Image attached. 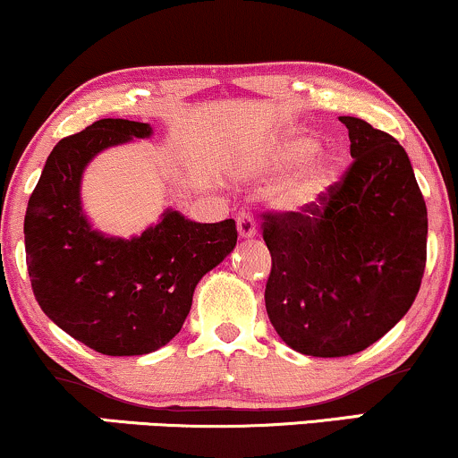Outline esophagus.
<instances>
[{
	"instance_id": "34e87169",
	"label": "esophagus",
	"mask_w": 458,
	"mask_h": 458,
	"mask_svg": "<svg viewBox=\"0 0 458 458\" xmlns=\"http://www.w3.org/2000/svg\"><path fill=\"white\" fill-rule=\"evenodd\" d=\"M236 228H239V234L243 236V239H253L258 233L256 219H253V215L247 211L236 215Z\"/></svg>"
}]
</instances>
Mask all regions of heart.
I'll use <instances>...</instances> for the list:
<instances>
[{"label":"heart","mask_w":458,"mask_h":458,"mask_svg":"<svg viewBox=\"0 0 458 458\" xmlns=\"http://www.w3.org/2000/svg\"><path fill=\"white\" fill-rule=\"evenodd\" d=\"M318 148L319 142L310 131H292L273 147V151L268 153L267 166L271 173H290V170L310 162L318 153ZM335 179H337L335 159H318L279 190L277 205L290 213L310 211L311 207H316L322 200L328 187L335 183Z\"/></svg>","instance_id":"heart-1"}]
</instances>
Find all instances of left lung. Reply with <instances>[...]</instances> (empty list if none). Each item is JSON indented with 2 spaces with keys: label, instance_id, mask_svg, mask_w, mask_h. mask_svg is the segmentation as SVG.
<instances>
[{
  "label": "left lung",
  "instance_id": "1",
  "mask_svg": "<svg viewBox=\"0 0 458 458\" xmlns=\"http://www.w3.org/2000/svg\"><path fill=\"white\" fill-rule=\"evenodd\" d=\"M354 162L305 213H264L271 251L264 302L292 350L362 352L405 316L427 264V205L405 148L358 117H339Z\"/></svg>",
  "mask_w": 458,
  "mask_h": 458
}]
</instances>
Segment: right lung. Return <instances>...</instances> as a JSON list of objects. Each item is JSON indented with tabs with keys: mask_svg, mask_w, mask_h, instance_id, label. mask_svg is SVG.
I'll use <instances>...</instances> for the list:
<instances>
[{
	"mask_svg": "<svg viewBox=\"0 0 458 458\" xmlns=\"http://www.w3.org/2000/svg\"><path fill=\"white\" fill-rule=\"evenodd\" d=\"M151 134L148 123L100 119L62 139L27 202V271L38 305L70 337L106 356L166 345L202 275L236 245L234 219L196 224L173 208L134 239L91 230L81 207L82 170L104 148Z\"/></svg>",
	"mask_w": 458,
	"mask_h": 458,
	"instance_id": "add662e5",
	"label": "right lung"
}]
</instances>
